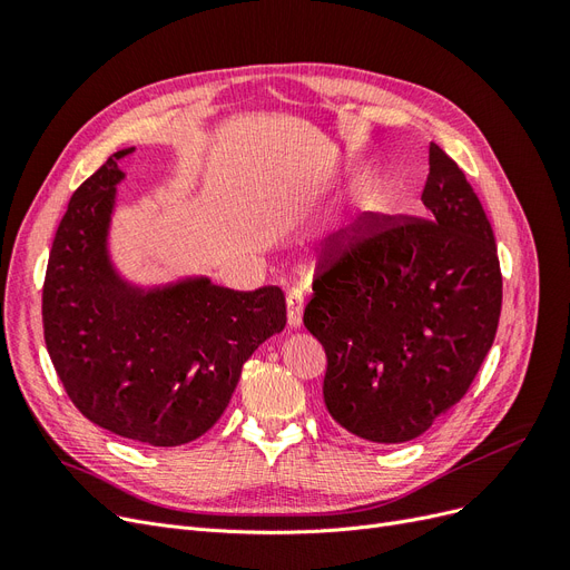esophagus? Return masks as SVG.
<instances>
[{
  "label": "esophagus",
  "mask_w": 570,
  "mask_h": 570,
  "mask_svg": "<svg viewBox=\"0 0 570 570\" xmlns=\"http://www.w3.org/2000/svg\"><path fill=\"white\" fill-rule=\"evenodd\" d=\"M304 292L299 287H292L287 292V323L289 327H299L302 325V314H304Z\"/></svg>",
  "instance_id": "esophagus-1"
}]
</instances>
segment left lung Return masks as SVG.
<instances>
[{
  "mask_svg": "<svg viewBox=\"0 0 570 570\" xmlns=\"http://www.w3.org/2000/svg\"><path fill=\"white\" fill-rule=\"evenodd\" d=\"M425 218L368 212L325 247L304 325L325 350L331 416L368 442H409L469 392L502 314L485 209L433 142Z\"/></svg>",
  "mask_w": 570,
  "mask_h": 570,
  "instance_id": "8db88e82",
  "label": "left lung"
}]
</instances>
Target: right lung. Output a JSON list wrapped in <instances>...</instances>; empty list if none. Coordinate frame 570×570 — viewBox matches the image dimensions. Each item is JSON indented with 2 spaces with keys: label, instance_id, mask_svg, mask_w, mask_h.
I'll return each mask as SVG.
<instances>
[{
  "label": "right lung",
  "instance_id": "add662e5",
  "mask_svg": "<svg viewBox=\"0 0 570 570\" xmlns=\"http://www.w3.org/2000/svg\"><path fill=\"white\" fill-rule=\"evenodd\" d=\"M128 151L111 154L68 202L45 273V344L85 419L135 442L178 446L220 419L245 361L283 331L285 295L206 278L149 292L120 283L105 243Z\"/></svg>",
  "mask_w": 570,
  "mask_h": 570
}]
</instances>
